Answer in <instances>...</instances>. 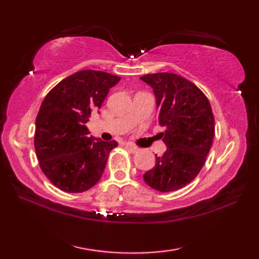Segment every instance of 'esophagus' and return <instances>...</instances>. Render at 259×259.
<instances>
[{"label":"esophagus","mask_w":259,"mask_h":259,"mask_svg":"<svg viewBox=\"0 0 259 259\" xmlns=\"http://www.w3.org/2000/svg\"><path fill=\"white\" fill-rule=\"evenodd\" d=\"M125 148H126V149H128L130 152H133V153H136V152L139 151V148L134 146L133 144H125Z\"/></svg>","instance_id":"esophagus-1"}]
</instances>
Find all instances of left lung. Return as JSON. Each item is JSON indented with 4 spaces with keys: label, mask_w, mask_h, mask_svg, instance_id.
Instances as JSON below:
<instances>
[{
    "label": "left lung",
    "mask_w": 259,
    "mask_h": 259,
    "mask_svg": "<svg viewBox=\"0 0 259 259\" xmlns=\"http://www.w3.org/2000/svg\"><path fill=\"white\" fill-rule=\"evenodd\" d=\"M156 97L158 124L167 150L156 155V164L144 175L145 183L161 192L178 190L199 174L212 144L214 119L207 97L175 73L146 74L140 78Z\"/></svg>",
    "instance_id": "left-lung-1"
}]
</instances>
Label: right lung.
<instances>
[{
  "label": "right lung",
  "instance_id": "1",
  "mask_svg": "<svg viewBox=\"0 0 259 259\" xmlns=\"http://www.w3.org/2000/svg\"><path fill=\"white\" fill-rule=\"evenodd\" d=\"M120 79L82 70L59 82L43 100L35 120L34 147L43 174L60 190L83 192L100 180L109 152L118 142L90 136L85 123Z\"/></svg>",
  "mask_w": 259,
  "mask_h": 259
}]
</instances>
